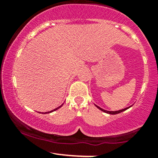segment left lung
Returning <instances> with one entry per match:
<instances>
[{"instance_id": "obj_1", "label": "left lung", "mask_w": 158, "mask_h": 158, "mask_svg": "<svg viewBox=\"0 0 158 158\" xmlns=\"http://www.w3.org/2000/svg\"><path fill=\"white\" fill-rule=\"evenodd\" d=\"M95 106H96V107L98 108V109H99V110H101V111H104V112L107 113V114H118V113H121V112H122V111H125V110L128 109L129 108H131V106H133V105H131V106H128V107H127V108H125V109H123L118 110V111H107V110H105V109H102V108H100L99 106H97V105H95Z\"/></svg>"}]
</instances>
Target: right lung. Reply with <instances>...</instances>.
<instances>
[{
    "label": "right lung",
    "mask_w": 158,
    "mask_h": 158,
    "mask_svg": "<svg viewBox=\"0 0 158 158\" xmlns=\"http://www.w3.org/2000/svg\"><path fill=\"white\" fill-rule=\"evenodd\" d=\"M63 104H64V103H63V104H62L61 106H59V107L56 108L55 109H53V110H51V111H47V112H42V113H43V114H48V113H51V112H52V111H56V110H57V109H60V108H61L62 106H63Z\"/></svg>",
    "instance_id": "add662e5"
}]
</instances>
